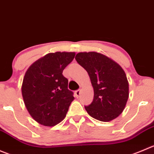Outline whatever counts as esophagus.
<instances>
[{"instance_id": "1", "label": "esophagus", "mask_w": 154, "mask_h": 154, "mask_svg": "<svg viewBox=\"0 0 154 154\" xmlns=\"http://www.w3.org/2000/svg\"><path fill=\"white\" fill-rule=\"evenodd\" d=\"M80 94H81V90H80V89H78V90L75 91V95L77 98H79V97H80Z\"/></svg>"}]
</instances>
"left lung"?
<instances>
[{
    "label": "left lung",
    "instance_id": "left-lung-1",
    "mask_svg": "<svg viewBox=\"0 0 154 154\" xmlns=\"http://www.w3.org/2000/svg\"><path fill=\"white\" fill-rule=\"evenodd\" d=\"M75 59L86 71L93 87L94 98L85 109L91 117L102 122L117 118L129 98V82L119 64L96 52H83Z\"/></svg>",
    "mask_w": 154,
    "mask_h": 154
}]
</instances>
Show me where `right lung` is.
<instances>
[{
	"label": "right lung",
	"mask_w": 154,
	"mask_h": 154,
	"mask_svg": "<svg viewBox=\"0 0 154 154\" xmlns=\"http://www.w3.org/2000/svg\"><path fill=\"white\" fill-rule=\"evenodd\" d=\"M74 56V52L48 53L25 72L22 98L29 114L40 124L54 126L66 117L74 97L68 89V80L62 72Z\"/></svg>",
	"instance_id": "right-lung-1"
}]
</instances>
